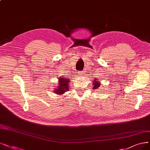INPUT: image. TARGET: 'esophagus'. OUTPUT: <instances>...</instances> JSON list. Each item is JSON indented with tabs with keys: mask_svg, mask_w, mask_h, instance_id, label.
Returning a JSON list of instances; mask_svg holds the SVG:
<instances>
[{
	"mask_svg": "<svg viewBox=\"0 0 150 150\" xmlns=\"http://www.w3.org/2000/svg\"><path fill=\"white\" fill-rule=\"evenodd\" d=\"M83 74H84L83 71H81L79 72V75H80V76H82L83 75Z\"/></svg>",
	"mask_w": 150,
	"mask_h": 150,
	"instance_id": "34e87169",
	"label": "esophagus"
}]
</instances>
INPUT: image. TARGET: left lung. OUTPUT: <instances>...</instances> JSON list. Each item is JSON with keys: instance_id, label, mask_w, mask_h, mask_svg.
Listing matches in <instances>:
<instances>
[{"instance_id": "obj_1", "label": "left lung", "mask_w": 150, "mask_h": 150, "mask_svg": "<svg viewBox=\"0 0 150 150\" xmlns=\"http://www.w3.org/2000/svg\"><path fill=\"white\" fill-rule=\"evenodd\" d=\"M92 85L93 86V90H97L98 89V88H99V86H101V82L99 81V80H98V79H95L93 80Z\"/></svg>"}]
</instances>
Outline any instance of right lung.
Segmentation results:
<instances>
[{
    "label": "right lung",
    "mask_w": 150,
    "mask_h": 150,
    "mask_svg": "<svg viewBox=\"0 0 150 150\" xmlns=\"http://www.w3.org/2000/svg\"><path fill=\"white\" fill-rule=\"evenodd\" d=\"M58 83L57 84V86H56L57 88H55V89L54 90V93L57 94L58 95H63L66 91H69V83H70V79L65 78L64 76H59L58 77Z\"/></svg>",
    "instance_id": "add662e5"
}]
</instances>
